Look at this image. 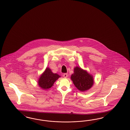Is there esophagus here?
<instances>
[{"label":"esophagus","instance_id":"esophagus-1","mask_svg":"<svg viewBox=\"0 0 130 130\" xmlns=\"http://www.w3.org/2000/svg\"><path fill=\"white\" fill-rule=\"evenodd\" d=\"M63 77H64V78H67V77H68V74H67V73H64V74H63Z\"/></svg>","mask_w":130,"mask_h":130}]
</instances>
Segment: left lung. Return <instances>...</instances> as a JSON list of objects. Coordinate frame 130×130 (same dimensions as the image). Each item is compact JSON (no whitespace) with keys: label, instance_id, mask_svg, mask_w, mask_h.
<instances>
[{"label":"left lung","instance_id":"obj_1","mask_svg":"<svg viewBox=\"0 0 130 130\" xmlns=\"http://www.w3.org/2000/svg\"><path fill=\"white\" fill-rule=\"evenodd\" d=\"M71 78L75 87L81 91L89 90L94 83L92 76L80 67H75Z\"/></svg>","mask_w":130,"mask_h":130}]
</instances>
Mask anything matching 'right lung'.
<instances>
[{
    "label": "right lung",
    "mask_w": 130,
    "mask_h": 130,
    "mask_svg": "<svg viewBox=\"0 0 130 130\" xmlns=\"http://www.w3.org/2000/svg\"><path fill=\"white\" fill-rule=\"evenodd\" d=\"M60 77L59 75L53 73L49 68H47L40 76L38 81L40 87L44 90H47L53 85L54 83Z\"/></svg>",
    "instance_id": "1"
}]
</instances>
